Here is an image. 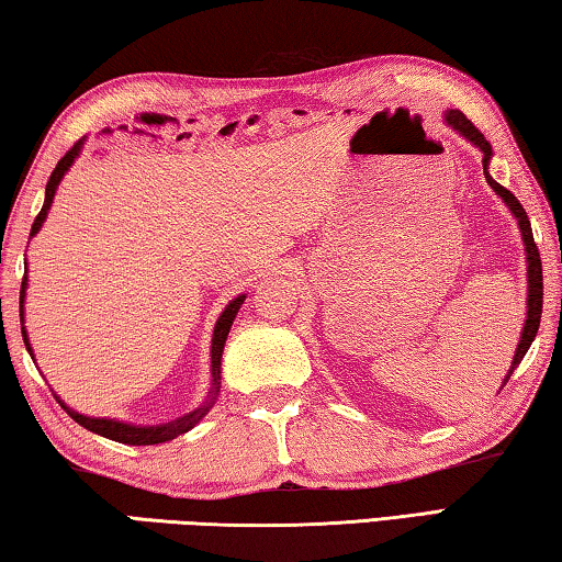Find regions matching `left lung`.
Returning <instances> with one entry per match:
<instances>
[{
    "label": "left lung",
    "mask_w": 562,
    "mask_h": 562,
    "mask_svg": "<svg viewBox=\"0 0 562 562\" xmlns=\"http://www.w3.org/2000/svg\"><path fill=\"white\" fill-rule=\"evenodd\" d=\"M446 122L456 128V132H461L468 142H473L477 149L483 151V173H485V181L491 183L495 194H498L508 209L518 218V226H520V234H522V244H526V251H528V318H526V326H522V336H520V344H518V351H515L513 358V366L508 375H505L503 385L508 383L510 373L518 368V363L522 361V356L528 353V348L532 344V338L538 334V326H540V314H542V263H540V251L536 246V238H532V228H530V221L526 209L520 206V201L515 199L508 189L501 187L498 181H493L488 177V161H491V144L485 136L481 134V128H475L471 119H468L463 112H458V109H450L446 114Z\"/></svg>",
    "instance_id": "8db88e82"
}]
</instances>
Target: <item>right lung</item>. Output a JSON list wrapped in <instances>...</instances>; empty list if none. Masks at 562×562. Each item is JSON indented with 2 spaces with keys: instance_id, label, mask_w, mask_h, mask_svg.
I'll return each instance as SVG.
<instances>
[{
  "instance_id": "1",
  "label": "right lung",
  "mask_w": 562,
  "mask_h": 562,
  "mask_svg": "<svg viewBox=\"0 0 562 562\" xmlns=\"http://www.w3.org/2000/svg\"><path fill=\"white\" fill-rule=\"evenodd\" d=\"M79 151H81V139H79L77 144H74L67 154L61 156L59 164H57V169L52 171V177H49V181H47V196H44V206H42L40 214H36V218H34L32 234H30V236H34V234L42 228L44 218H47V211H49V206H52L54 191H57L59 181L64 179V173H67V169L71 167L74 159H77V156H79ZM24 289H26V273H24V279H22L20 308H22V303H24ZM244 299H246L244 293H241V296H236L232 303H228V306L224 308V314H221L218 321H216L214 341H211V375H214V385H211L209 401H206L201 408H196L194 413H189V416H183V418H179V420H171V423H167V426H128V423H119V420H109V418H89V416H81V413L67 408V406H64V403L59 401L61 408L67 411L69 416L79 423V426H85L87 430H91V434H99V436H104V438H109V440H116V443H126V446H156V443H164V440H171V438H177V436H181V434H187V430L194 428L196 423L206 416V411H209L211 406H214V401H216V395H218V389H221V385H218V383H221V353H224L226 336H228V330H232V324H234V318H236V314H238V308H241ZM20 316H22V311H20ZM22 336H24L26 351H30V356H32L30 338H26V330H24V328H22ZM32 358H34V356H32Z\"/></svg>"
}]
</instances>
